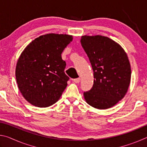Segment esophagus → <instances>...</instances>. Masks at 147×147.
I'll return each instance as SVG.
<instances>
[{
  "label": "esophagus",
  "mask_w": 147,
  "mask_h": 147,
  "mask_svg": "<svg viewBox=\"0 0 147 147\" xmlns=\"http://www.w3.org/2000/svg\"><path fill=\"white\" fill-rule=\"evenodd\" d=\"M73 81L74 82V83L76 84H78L80 82V78H75V79H73Z\"/></svg>",
  "instance_id": "1"
}]
</instances>
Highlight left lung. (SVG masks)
<instances>
[{
	"label": "left lung",
	"instance_id": "1",
	"mask_svg": "<svg viewBox=\"0 0 147 147\" xmlns=\"http://www.w3.org/2000/svg\"><path fill=\"white\" fill-rule=\"evenodd\" d=\"M81 45L93 71L94 84L84 96L89 105L98 109L110 108L127 93L131 67L120 45L106 36H83Z\"/></svg>",
	"mask_w": 147,
	"mask_h": 147
}]
</instances>
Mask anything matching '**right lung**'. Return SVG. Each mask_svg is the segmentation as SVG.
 Segmentation results:
<instances>
[{
  "instance_id": "1",
  "label": "right lung",
  "mask_w": 147,
  "mask_h": 147,
  "mask_svg": "<svg viewBox=\"0 0 147 147\" xmlns=\"http://www.w3.org/2000/svg\"><path fill=\"white\" fill-rule=\"evenodd\" d=\"M72 41L70 35L48 34L35 39L22 52L16 80L22 95L33 106L47 108L60 98L69 79L61 53Z\"/></svg>"
}]
</instances>
